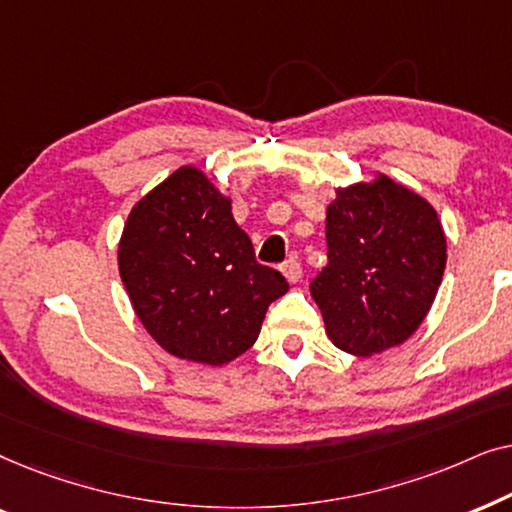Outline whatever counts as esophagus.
<instances>
[{
  "mask_svg": "<svg viewBox=\"0 0 512 512\" xmlns=\"http://www.w3.org/2000/svg\"><path fill=\"white\" fill-rule=\"evenodd\" d=\"M282 272H284V277H286V282H291V284H296L298 279H300V275H303V265H300V261L296 256H291L289 261H286L284 265H282Z\"/></svg>",
  "mask_w": 512,
  "mask_h": 512,
  "instance_id": "obj_1",
  "label": "esophagus"
}]
</instances>
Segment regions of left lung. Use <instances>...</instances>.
<instances>
[{"instance_id": "8db88e82", "label": "left lung", "mask_w": 512, "mask_h": 512, "mask_svg": "<svg viewBox=\"0 0 512 512\" xmlns=\"http://www.w3.org/2000/svg\"><path fill=\"white\" fill-rule=\"evenodd\" d=\"M326 268L310 291L335 347L373 356L417 331L443 282L447 242L422 195L387 174L335 188Z\"/></svg>"}]
</instances>
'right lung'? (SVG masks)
Returning a JSON list of instances; mask_svg holds the SVG:
<instances>
[{
    "label": "right lung",
    "mask_w": 512,
    "mask_h": 512,
    "mask_svg": "<svg viewBox=\"0 0 512 512\" xmlns=\"http://www.w3.org/2000/svg\"><path fill=\"white\" fill-rule=\"evenodd\" d=\"M118 272L142 326L177 359L223 366L254 345L268 305L289 291L256 263L226 198L193 165L132 207Z\"/></svg>",
    "instance_id": "right-lung-1"
}]
</instances>
